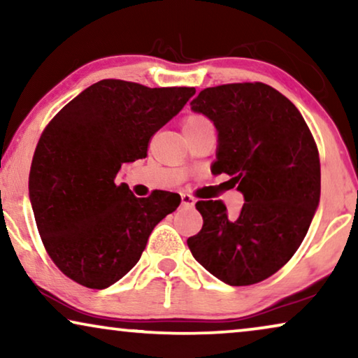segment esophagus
I'll return each mask as SVG.
<instances>
[{
	"label": "esophagus",
	"mask_w": 358,
	"mask_h": 358,
	"mask_svg": "<svg viewBox=\"0 0 358 358\" xmlns=\"http://www.w3.org/2000/svg\"><path fill=\"white\" fill-rule=\"evenodd\" d=\"M180 200H182V205H185V207H194V205H195V199L189 194L180 195Z\"/></svg>",
	"instance_id": "1"
}]
</instances>
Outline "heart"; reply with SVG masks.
I'll list each match as a JSON object with an SVG mask.
<instances>
[{
    "instance_id": "b5f03b06",
    "label": "heart",
    "mask_w": 358,
    "mask_h": 358,
    "mask_svg": "<svg viewBox=\"0 0 358 358\" xmlns=\"http://www.w3.org/2000/svg\"><path fill=\"white\" fill-rule=\"evenodd\" d=\"M208 119L202 114H189L184 119V130H192L197 129V127L207 124Z\"/></svg>"
}]
</instances>
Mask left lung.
I'll return each mask as SVG.
<instances>
[{
	"label": "left lung",
	"instance_id": "obj_1",
	"mask_svg": "<svg viewBox=\"0 0 358 358\" xmlns=\"http://www.w3.org/2000/svg\"><path fill=\"white\" fill-rule=\"evenodd\" d=\"M192 110L218 130L215 174H228L244 205L228 218L222 200H200L202 229L187 246L207 271L233 287L254 285L290 261L320 203L321 164L300 110L264 83L200 91Z\"/></svg>",
	"mask_w": 358,
	"mask_h": 358
}]
</instances>
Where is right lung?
I'll return each instance as SVG.
<instances>
[{
  "instance_id": "add662e5",
  "label": "right lung",
  "mask_w": 358,
  "mask_h": 358,
  "mask_svg": "<svg viewBox=\"0 0 358 358\" xmlns=\"http://www.w3.org/2000/svg\"><path fill=\"white\" fill-rule=\"evenodd\" d=\"M195 87H148L102 80L68 102L43 129L29 174L37 229L53 264L102 290L138 262L151 231L179 207L178 194L138 199L115 178L146 158L156 131Z\"/></svg>"
}]
</instances>
